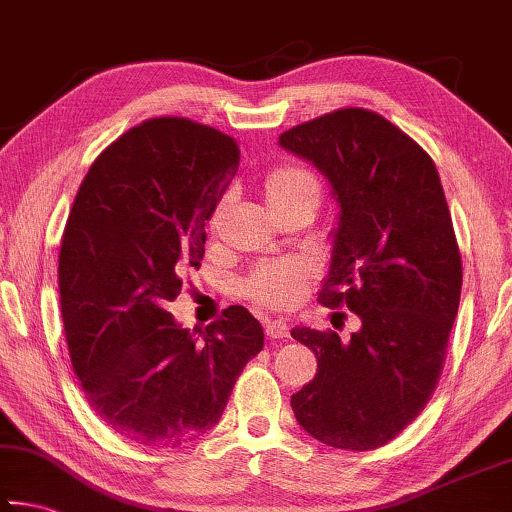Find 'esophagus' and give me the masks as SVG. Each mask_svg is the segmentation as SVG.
I'll return each mask as SVG.
<instances>
[{
    "mask_svg": "<svg viewBox=\"0 0 512 512\" xmlns=\"http://www.w3.org/2000/svg\"><path fill=\"white\" fill-rule=\"evenodd\" d=\"M266 336L268 339H287L289 327L284 320H266Z\"/></svg>",
    "mask_w": 512,
    "mask_h": 512,
    "instance_id": "1",
    "label": "esophagus"
}]
</instances>
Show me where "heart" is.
Listing matches in <instances>:
<instances>
[{
  "label": "heart",
  "instance_id": "obj_1",
  "mask_svg": "<svg viewBox=\"0 0 512 512\" xmlns=\"http://www.w3.org/2000/svg\"><path fill=\"white\" fill-rule=\"evenodd\" d=\"M262 192L268 212L277 219V216H282L284 212L300 203L318 205L320 185L314 171H309L307 167H302V164L296 162H284L266 173ZM223 207L225 201L216 205L210 219L212 230L219 228V216L223 212ZM309 277L311 271L305 264H268L255 268V271L246 277L244 284H241V291H244L246 298L257 302V305L271 309H287L298 305L302 296H305Z\"/></svg>",
  "mask_w": 512,
  "mask_h": 512
}]
</instances>
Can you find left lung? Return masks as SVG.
<instances>
[{
	"label": "left lung",
	"instance_id": "1",
	"mask_svg": "<svg viewBox=\"0 0 512 512\" xmlns=\"http://www.w3.org/2000/svg\"><path fill=\"white\" fill-rule=\"evenodd\" d=\"M280 144L314 162L341 205L318 302L361 320L348 341L332 329H293L318 372L291 395V409L329 447H384L436 391L461 300V250L438 169L413 137L366 108L293 126Z\"/></svg>",
	"mask_w": 512,
	"mask_h": 512
}]
</instances>
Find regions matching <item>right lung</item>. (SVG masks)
<instances>
[{
  "mask_svg": "<svg viewBox=\"0 0 512 512\" xmlns=\"http://www.w3.org/2000/svg\"><path fill=\"white\" fill-rule=\"evenodd\" d=\"M239 167V144L185 117L117 137L67 216L58 289L74 375L92 411L131 443L180 447L219 422L264 329L228 307L196 341L167 309L205 255V223Z\"/></svg>",
  "mask_w": 512,
  "mask_h": 512,
  "instance_id": "add662e5",
  "label": "right lung"
}]
</instances>
